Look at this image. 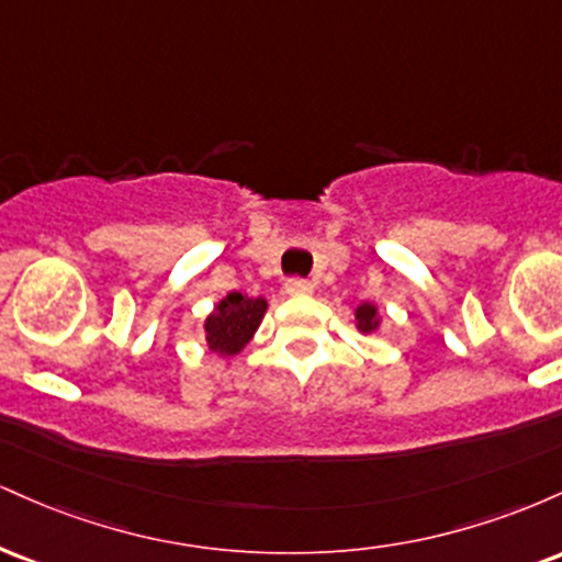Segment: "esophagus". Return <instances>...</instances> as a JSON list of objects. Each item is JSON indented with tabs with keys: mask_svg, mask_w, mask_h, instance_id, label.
<instances>
[{
	"mask_svg": "<svg viewBox=\"0 0 562 562\" xmlns=\"http://www.w3.org/2000/svg\"><path fill=\"white\" fill-rule=\"evenodd\" d=\"M312 282L303 280V277H290L285 282V293L288 295H312Z\"/></svg>",
	"mask_w": 562,
	"mask_h": 562,
	"instance_id": "esophagus-1",
	"label": "esophagus"
}]
</instances>
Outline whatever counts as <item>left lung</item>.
<instances>
[{
  "instance_id": "1",
  "label": "left lung",
  "mask_w": 562,
  "mask_h": 562,
  "mask_svg": "<svg viewBox=\"0 0 562 562\" xmlns=\"http://www.w3.org/2000/svg\"><path fill=\"white\" fill-rule=\"evenodd\" d=\"M375 306H372V303H362V306L357 308V322H359V330L362 333H372L375 330Z\"/></svg>"
}]
</instances>
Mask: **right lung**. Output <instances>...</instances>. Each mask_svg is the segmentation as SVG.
Returning a JSON list of instances; mask_svg holds the SVG:
<instances>
[{
  "label": "right lung",
  "mask_w": 562,
  "mask_h": 562,
  "mask_svg": "<svg viewBox=\"0 0 562 562\" xmlns=\"http://www.w3.org/2000/svg\"><path fill=\"white\" fill-rule=\"evenodd\" d=\"M263 312H267V301L248 299L243 293H229L227 299L218 301L209 319H205V340L209 348L224 357H232L254 338L256 327L261 325Z\"/></svg>",
  "instance_id": "right-lung-1"
}]
</instances>
